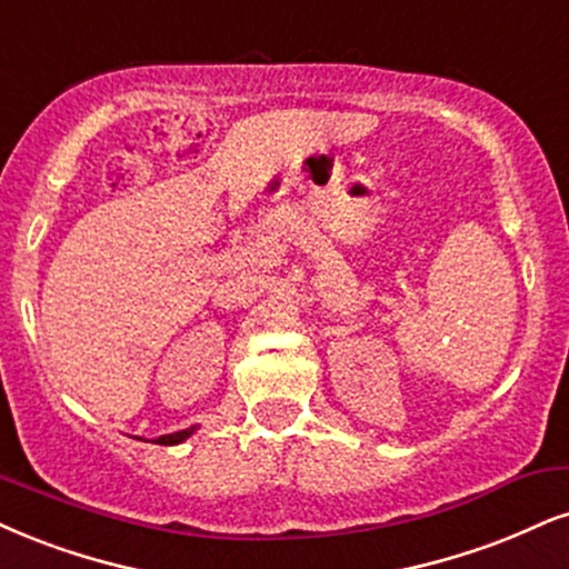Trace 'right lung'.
<instances>
[{"mask_svg":"<svg viewBox=\"0 0 569 569\" xmlns=\"http://www.w3.org/2000/svg\"><path fill=\"white\" fill-rule=\"evenodd\" d=\"M192 432H194V427H189V430L171 432V435H160L156 443H160V446H177V443H181V440H187Z\"/></svg>","mask_w":569,"mask_h":569,"instance_id":"1","label":"right lung"}]
</instances>
